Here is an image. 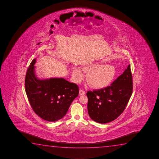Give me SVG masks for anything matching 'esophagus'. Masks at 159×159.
I'll use <instances>...</instances> for the list:
<instances>
[{"instance_id": "esophagus-1", "label": "esophagus", "mask_w": 159, "mask_h": 159, "mask_svg": "<svg viewBox=\"0 0 159 159\" xmlns=\"http://www.w3.org/2000/svg\"><path fill=\"white\" fill-rule=\"evenodd\" d=\"M79 94H80V95L85 94V91L84 90H83V89H80V90H79Z\"/></svg>"}]
</instances>
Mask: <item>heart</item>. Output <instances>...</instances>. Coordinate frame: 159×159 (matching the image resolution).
Here are the masks:
<instances>
[{
  "label": "heart",
  "mask_w": 159,
  "mask_h": 159,
  "mask_svg": "<svg viewBox=\"0 0 159 159\" xmlns=\"http://www.w3.org/2000/svg\"><path fill=\"white\" fill-rule=\"evenodd\" d=\"M103 61L96 62L86 67L89 71L86 80L90 85L95 88H103L113 80L115 74V68L113 65H104ZM76 81L82 80L84 75L82 69H78L74 72Z\"/></svg>",
  "instance_id": "1"
}]
</instances>
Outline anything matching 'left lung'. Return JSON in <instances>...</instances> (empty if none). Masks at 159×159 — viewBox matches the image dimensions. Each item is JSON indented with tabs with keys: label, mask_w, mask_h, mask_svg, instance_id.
<instances>
[{
	"label": "left lung",
	"mask_w": 159,
	"mask_h": 159,
	"mask_svg": "<svg viewBox=\"0 0 159 159\" xmlns=\"http://www.w3.org/2000/svg\"><path fill=\"white\" fill-rule=\"evenodd\" d=\"M132 90V76L129 65L111 85L87 92L88 113L91 119L100 124L116 119L124 111Z\"/></svg>",
	"instance_id": "obj_1"
}]
</instances>
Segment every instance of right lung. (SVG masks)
<instances>
[{
    "instance_id": "1",
    "label": "right lung",
    "mask_w": 159,
    "mask_h": 159,
    "mask_svg": "<svg viewBox=\"0 0 159 159\" xmlns=\"http://www.w3.org/2000/svg\"><path fill=\"white\" fill-rule=\"evenodd\" d=\"M36 58L26 73L25 90L36 114L48 121H56L64 117L72 102L79 94L78 86L63 78L40 80L35 74Z\"/></svg>"
}]
</instances>
